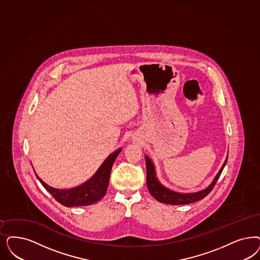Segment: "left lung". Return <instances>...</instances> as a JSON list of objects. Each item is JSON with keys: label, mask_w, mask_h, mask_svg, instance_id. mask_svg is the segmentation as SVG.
<instances>
[{"label": "left lung", "mask_w": 260, "mask_h": 260, "mask_svg": "<svg viewBox=\"0 0 260 260\" xmlns=\"http://www.w3.org/2000/svg\"><path fill=\"white\" fill-rule=\"evenodd\" d=\"M145 160H146V168H147V179H146L147 186L152 197L154 198L156 201L167 205H187L204 199L206 195H208L211 192V190L214 187L217 180L220 178V175L225 166L228 156L224 160V164L222 165L221 169L215 176L212 182L206 188L194 193H179L172 189L167 188L157 179L155 166L152 159L148 155H145Z\"/></svg>", "instance_id": "8db88e82"}]
</instances>
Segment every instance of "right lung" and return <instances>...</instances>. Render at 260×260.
<instances>
[{
	"mask_svg": "<svg viewBox=\"0 0 260 260\" xmlns=\"http://www.w3.org/2000/svg\"><path fill=\"white\" fill-rule=\"evenodd\" d=\"M121 151L122 148H119L116 151L110 153L88 180L73 188H54L40 179L37 176L36 171L35 173L36 178L41 182L43 187L62 206L67 207L90 206L105 197L108 190L112 165Z\"/></svg>",
	"mask_w": 260,
	"mask_h": 260,
	"instance_id": "right-lung-1",
	"label": "right lung"
}]
</instances>
